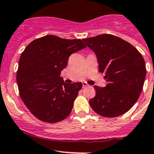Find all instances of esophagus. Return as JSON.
I'll return each mask as SVG.
<instances>
[{
	"label": "esophagus",
	"instance_id": "obj_1",
	"mask_svg": "<svg viewBox=\"0 0 154 154\" xmlns=\"http://www.w3.org/2000/svg\"><path fill=\"white\" fill-rule=\"evenodd\" d=\"M87 86H88V85L87 84V82H82V88H85V87H87Z\"/></svg>",
	"mask_w": 154,
	"mask_h": 154
}]
</instances>
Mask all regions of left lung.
Segmentation results:
<instances>
[{"label": "left lung", "instance_id": "left-lung-1", "mask_svg": "<svg viewBox=\"0 0 154 154\" xmlns=\"http://www.w3.org/2000/svg\"><path fill=\"white\" fill-rule=\"evenodd\" d=\"M96 55L106 87L95 85L90 106L103 117L115 118L128 112L137 101L146 76L145 60L134 46L119 37L102 34L83 38Z\"/></svg>", "mask_w": 154, "mask_h": 154}]
</instances>
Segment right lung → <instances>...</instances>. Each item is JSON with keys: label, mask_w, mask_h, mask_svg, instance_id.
Segmentation results:
<instances>
[{"label": "right lung", "mask_w": 154, "mask_h": 154, "mask_svg": "<svg viewBox=\"0 0 154 154\" xmlns=\"http://www.w3.org/2000/svg\"><path fill=\"white\" fill-rule=\"evenodd\" d=\"M86 47L80 39L47 35L31 42L22 52L17 82L22 100L30 112L47 123L68 117L82 82H64L60 72L69 56Z\"/></svg>", "instance_id": "obj_1"}]
</instances>
